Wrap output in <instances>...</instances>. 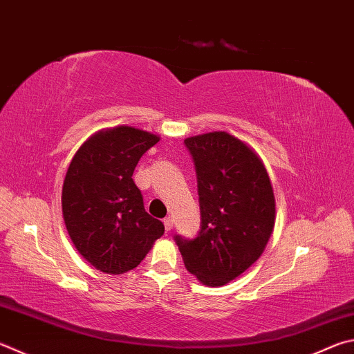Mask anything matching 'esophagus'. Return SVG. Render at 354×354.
Here are the masks:
<instances>
[{"label":"esophagus","instance_id":"1","mask_svg":"<svg viewBox=\"0 0 354 354\" xmlns=\"http://www.w3.org/2000/svg\"><path fill=\"white\" fill-rule=\"evenodd\" d=\"M164 226H165V230H167V232H170L171 227H173V218H171V216H167V218H164Z\"/></svg>","mask_w":354,"mask_h":354}]
</instances>
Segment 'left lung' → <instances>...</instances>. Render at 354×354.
I'll return each instance as SVG.
<instances>
[{"label":"left lung","mask_w":354,"mask_h":354,"mask_svg":"<svg viewBox=\"0 0 354 354\" xmlns=\"http://www.w3.org/2000/svg\"><path fill=\"white\" fill-rule=\"evenodd\" d=\"M195 162L201 227L175 240L190 274L223 286L260 259L272 234L275 198L259 155L226 131L184 140Z\"/></svg>","instance_id":"obj_1"}]
</instances>
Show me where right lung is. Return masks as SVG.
<instances>
[{
    "label": "right lung",
    "mask_w": 354,
    "mask_h": 354,
    "mask_svg": "<svg viewBox=\"0 0 354 354\" xmlns=\"http://www.w3.org/2000/svg\"><path fill=\"white\" fill-rule=\"evenodd\" d=\"M159 136L119 125L83 142L71 160L62 210L75 249L106 274H124L145 259L164 224L145 212L133 171Z\"/></svg>",
    "instance_id": "obj_1"
}]
</instances>
